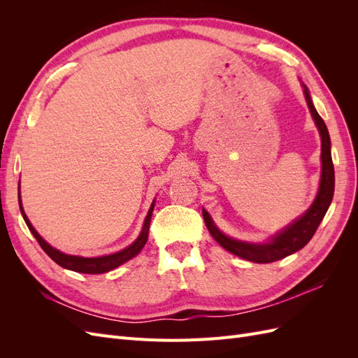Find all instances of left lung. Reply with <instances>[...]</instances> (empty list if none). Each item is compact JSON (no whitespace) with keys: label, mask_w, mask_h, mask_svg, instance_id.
<instances>
[{"label":"left lung","mask_w":358,"mask_h":358,"mask_svg":"<svg viewBox=\"0 0 358 358\" xmlns=\"http://www.w3.org/2000/svg\"><path fill=\"white\" fill-rule=\"evenodd\" d=\"M303 94L309 107L313 122H315L320 136H321V179L317 197L310 204V208L299 216L297 220L287 225L284 230L273 234L267 242L255 243V242H245L239 239L224 234L218 227L215 225L213 220L208 210L203 209L204 224L208 227L209 233L213 239L218 242L225 251H229L237 257L252 263H273L278 259H282L291 254L297 252L299 249L305 246L312 236L315 234L318 225L321 224L324 215L329 210V206L333 200L334 194V167L331 161V142L329 136V129L324 124L322 117L318 115L315 106L312 103L310 94L308 86L301 83Z\"/></svg>","instance_id":"8db88e82"}]
</instances>
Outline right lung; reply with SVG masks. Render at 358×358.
<instances>
[{"mask_svg":"<svg viewBox=\"0 0 358 358\" xmlns=\"http://www.w3.org/2000/svg\"><path fill=\"white\" fill-rule=\"evenodd\" d=\"M20 189V187H19ZM154 206H155V200L150 204V208L148 210V215L145 218L142 231H140L137 239L127 246L122 251H117L115 254H109V255H101V257H80V255H70V254H64L61 251H58L57 248L50 246L43 237L36 231L34 227L29 222L28 216L25 215V210L22 208V200H20V191H19V208H20V213H22L24 220L28 225L29 231L32 233V236L36 237L37 242L40 243V246L45 251L53 262L57 264H59L64 268L73 270V272H79V273H88V275H99V273H106L110 272V270L119 267L121 264L127 263L128 259L134 258L140 251H142L143 246L148 242V234H149V225H150V218H152V212H154Z\"/></svg>","mask_w":358,"mask_h":358,"instance_id":"obj_1","label":"right lung"}]
</instances>
